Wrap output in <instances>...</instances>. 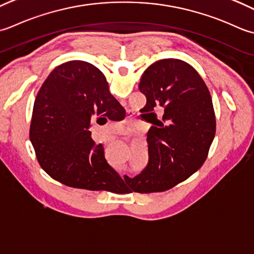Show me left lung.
I'll use <instances>...</instances> for the list:
<instances>
[{
	"instance_id": "8db88e82",
	"label": "left lung",
	"mask_w": 254,
	"mask_h": 254,
	"mask_svg": "<svg viewBox=\"0 0 254 254\" xmlns=\"http://www.w3.org/2000/svg\"><path fill=\"white\" fill-rule=\"evenodd\" d=\"M139 90L153 126L147 134L146 169L128 179L131 190L163 192L195 173L208 156L216 132L210 93L192 65L179 59H162L146 69ZM154 109H163L158 119Z\"/></svg>"
}]
</instances>
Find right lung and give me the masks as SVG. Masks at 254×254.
Returning <instances> with one entry per match:
<instances>
[{"instance_id":"1","label":"right lung","mask_w":254,"mask_h":254,"mask_svg":"<svg viewBox=\"0 0 254 254\" xmlns=\"http://www.w3.org/2000/svg\"><path fill=\"white\" fill-rule=\"evenodd\" d=\"M123 106L114 97L104 74L85 61L58 65L41 85L34 103L29 138L40 167L70 188L126 192L122 179L107 163L102 143H95L89 128L97 116L111 121Z\"/></svg>"}]
</instances>
